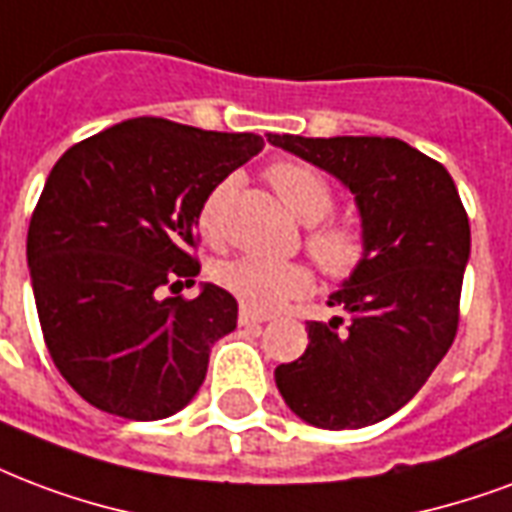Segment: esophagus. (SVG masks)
<instances>
[{
  "label": "esophagus",
  "instance_id": "1",
  "mask_svg": "<svg viewBox=\"0 0 512 512\" xmlns=\"http://www.w3.org/2000/svg\"><path fill=\"white\" fill-rule=\"evenodd\" d=\"M266 320V314H257L252 312V309H241V312H238V323L241 325H263Z\"/></svg>",
  "mask_w": 512,
  "mask_h": 512
}]
</instances>
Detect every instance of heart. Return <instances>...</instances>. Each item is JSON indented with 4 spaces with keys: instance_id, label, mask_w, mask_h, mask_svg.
<instances>
[{
    "instance_id": "obj_1",
    "label": "heart",
    "mask_w": 512,
    "mask_h": 512,
    "mask_svg": "<svg viewBox=\"0 0 512 512\" xmlns=\"http://www.w3.org/2000/svg\"><path fill=\"white\" fill-rule=\"evenodd\" d=\"M268 179L279 192V198L285 200L290 214L301 219L304 225H317L331 214L333 189L323 173L314 170L312 165L276 162L274 168L268 170ZM236 187V176H227L203 200L198 225L208 241H222L225 236V211ZM306 244L314 260L333 276L352 274L366 252L363 233L347 222L314 227ZM214 276L227 293L236 295L246 309H255V312H276L290 298H304L314 287L312 271L304 263H282V260H266L255 255H241L219 263Z\"/></svg>"
}]
</instances>
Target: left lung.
<instances>
[{
  "mask_svg": "<svg viewBox=\"0 0 512 512\" xmlns=\"http://www.w3.org/2000/svg\"><path fill=\"white\" fill-rule=\"evenodd\" d=\"M355 195L366 252L328 295L347 317L306 323L309 347L276 366L282 399L317 429H363L399 412L458 328L469 219L450 173L399 138L266 135Z\"/></svg>",
  "mask_w": 512,
  "mask_h": 512,
  "instance_id": "1",
  "label": "left lung"
}]
</instances>
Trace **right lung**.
I'll list each match as a JSON object with an SVG mask.
<instances>
[{
  "label": "right lung",
  "instance_id": "1",
  "mask_svg": "<svg viewBox=\"0 0 512 512\" xmlns=\"http://www.w3.org/2000/svg\"><path fill=\"white\" fill-rule=\"evenodd\" d=\"M252 132L127 119L67 149L37 200L26 263L56 369L97 410L160 420L184 410L238 304L189 255L203 200L263 151Z\"/></svg>",
  "mask_w": 512,
  "mask_h": 512
}]
</instances>
